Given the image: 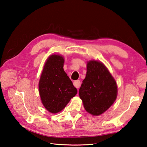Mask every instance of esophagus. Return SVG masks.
I'll use <instances>...</instances> for the list:
<instances>
[{
    "label": "esophagus",
    "mask_w": 147,
    "mask_h": 147,
    "mask_svg": "<svg viewBox=\"0 0 147 147\" xmlns=\"http://www.w3.org/2000/svg\"><path fill=\"white\" fill-rule=\"evenodd\" d=\"M74 86L76 87V88H79L80 86V81L79 80H75L74 82Z\"/></svg>",
    "instance_id": "1"
}]
</instances>
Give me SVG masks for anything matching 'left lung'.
Returning <instances> with one entry per match:
<instances>
[{"instance_id": "8db88e82", "label": "left lung", "mask_w": 147, "mask_h": 147, "mask_svg": "<svg viewBox=\"0 0 147 147\" xmlns=\"http://www.w3.org/2000/svg\"><path fill=\"white\" fill-rule=\"evenodd\" d=\"M117 94L116 82L105 65L96 60L88 61L86 76L79 89L86 111L100 115L113 105Z\"/></svg>"}]
</instances>
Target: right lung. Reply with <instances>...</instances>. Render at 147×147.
Wrapping results in <instances>:
<instances>
[{
    "label": "right lung",
    "mask_w": 147,
    "mask_h": 147,
    "mask_svg": "<svg viewBox=\"0 0 147 147\" xmlns=\"http://www.w3.org/2000/svg\"><path fill=\"white\" fill-rule=\"evenodd\" d=\"M64 58L52 55L44 65L39 82L41 102L47 111L57 113L65 108L77 90L63 70Z\"/></svg>",
    "instance_id": "obj_1"
}]
</instances>
